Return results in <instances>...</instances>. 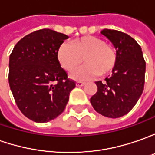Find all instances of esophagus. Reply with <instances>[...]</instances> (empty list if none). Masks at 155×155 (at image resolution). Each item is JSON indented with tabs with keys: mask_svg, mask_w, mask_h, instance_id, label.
<instances>
[{
	"mask_svg": "<svg viewBox=\"0 0 155 155\" xmlns=\"http://www.w3.org/2000/svg\"><path fill=\"white\" fill-rule=\"evenodd\" d=\"M84 85H85V82H84V81H77V82H76V86H77V87H82Z\"/></svg>",
	"mask_w": 155,
	"mask_h": 155,
	"instance_id": "34e87169",
	"label": "esophagus"
}]
</instances>
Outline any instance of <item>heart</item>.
I'll use <instances>...</instances> for the list:
<instances>
[{
    "instance_id": "b5f03b06",
    "label": "heart",
    "mask_w": 155,
    "mask_h": 155,
    "mask_svg": "<svg viewBox=\"0 0 155 155\" xmlns=\"http://www.w3.org/2000/svg\"><path fill=\"white\" fill-rule=\"evenodd\" d=\"M57 59L67 71L76 69L83 61L86 65L71 74L75 80H87L111 72L117 63L114 47L96 36H85L72 41L71 45L62 44L57 50Z\"/></svg>"
}]
</instances>
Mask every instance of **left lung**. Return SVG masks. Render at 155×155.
Here are the masks:
<instances>
[{
    "instance_id": "left-lung-1",
    "label": "left lung",
    "mask_w": 155,
    "mask_h": 155,
    "mask_svg": "<svg viewBox=\"0 0 155 155\" xmlns=\"http://www.w3.org/2000/svg\"><path fill=\"white\" fill-rule=\"evenodd\" d=\"M101 33L117 49V63L110 77L105 78L104 82H95L98 90L90 102L99 114L117 118L130 112L141 97L146 62L141 46L130 35L110 29L102 30Z\"/></svg>"
}]
</instances>
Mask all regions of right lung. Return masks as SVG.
Listing matches in <instances>:
<instances>
[{
  "label": "right lung",
  "mask_w": 155,
  "mask_h": 155,
  "mask_svg": "<svg viewBox=\"0 0 155 155\" xmlns=\"http://www.w3.org/2000/svg\"><path fill=\"white\" fill-rule=\"evenodd\" d=\"M67 35L41 29L16 44L9 57L8 81L20 111L31 120L46 123L64 110L75 81L57 59Z\"/></svg>",
  "instance_id": "1"
}]
</instances>
